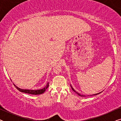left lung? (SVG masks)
<instances>
[{
  "mask_svg": "<svg viewBox=\"0 0 121 121\" xmlns=\"http://www.w3.org/2000/svg\"><path fill=\"white\" fill-rule=\"evenodd\" d=\"M70 86H71V88H72V90H73L74 92H76V93H77V94H78V95H79V96H84V95H81V94H79V92H77V91H75V90H74V89H73V87L72 86V85H70ZM101 92H99V93L96 94H94V95H97V94H100V93H101ZM92 95H91V96H92Z\"/></svg>",
  "mask_w": 121,
  "mask_h": 121,
  "instance_id": "1",
  "label": "left lung"
}]
</instances>
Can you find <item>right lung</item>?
I'll return each instance as SVG.
<instances>
[{"label": "right lung", "mask_w": 121, "mask_h": 121, "mask_svg": "<svg viewBox=\"0 0 121 121\" xmlns=\"http://www.w3.org/2000/svg\"><path fill=\"white\" fill-rule=\"evenodd\" d=\"M16 87V88L18 90L20 91V92H24V93L26 94H32V95H39V94H42L44 93L46 89L48 88V87L49 86V83H48L47 85H46V86L43 87L42 89H39V90H28V89H22L19 88L17 86H16L15 85H14Z\"/></svg>", "instance_id": "right-lung-1"}]
</instances>
